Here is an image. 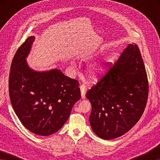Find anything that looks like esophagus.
I'll use <instances>...</instances> for the list:
<instances>
[{"instance_id":"34e87169","label":"esophagus","mask_w":160,"mask_h":160,"mask_svg":"<svg viewBox=\"0 0 160 160\" xmlns=\"http://www.w3.org/2000/svg\"><path fill=\"white\" fill-rule=\"evenodd\" d=\"M80 90H81V97L82 99H85V92H86V86L85 84H82L80 85Z\"/></svg>"}]
</instances>
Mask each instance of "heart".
Masks as SVG:
<instances>
[{"label": "heart", "instance_id": "heart-1", "mask_svg": "<svg viewBox=\"0 0 160 160\" xmlns=\"http://www.w3.org/2000/svg\"><path fill=\"white\" fill-rule=\"evenodd\" d=\"M103 68L100 66H97V65H92L90 66L88 68L89 74L92 78H96L99 76L100 74L103 72Z\"/></svg>", "mask_w": 160, "mask_h": 160}]
</instances>
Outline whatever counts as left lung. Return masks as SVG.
Listing matches in <instances>:
<instances>
[{"mask_svg":"<svg viewBox=\"0 0 160 160\" xmlns=\"http://www.w3.org/2000/svg\"><path fill=\"white\" fill-rule=\"evenodd\" d=\"M149 84L137 44H129L117 61L86 93L92 104L90 123L102 139L126 133L142 115Z\"/></svg>","mask_w":160,"mask_h":160,"instance_id":"8db88e82","label":"left lung"}]
</instances>
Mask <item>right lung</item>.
<instances>
[{
	"label": "right lung",
	"mask_w": 160,
	"mask_h": 160,
	"mask_svg": "<svg viewBox=\"0 0 160 160\" xmlns=\"http://www.w3.org/2000/svg\"><path fill=\"white\" fill-rule=\"evenodd\" d=\"M34 37H29L16 51L9 74V95L16 115L34 134L48 136L62 128L80 99L79 82L60 70L35 72L25 58Z\"/></svg>",
	"instance_id": "add662e5"
}]
</instances>
